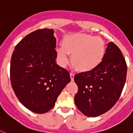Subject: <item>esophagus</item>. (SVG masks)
I'll list each match as a JSON object with an SVG mask.
<instances>
[{
    "label": "esophagus",
    "mask_w": 133,
    "mask_h": 133,
    "mask_svg": "<svg viewBox=\"0 0 133 133\" xmlns=\"http://www.w3.org/2000/svg\"><path fill=\"white\" fill-rule=\"evenodd\" d=\"M70 78H71V80L73 81L74 78V74L71 72V73H70Z\"/></svg>",
    "instance_id": "34e87169"
}]
</instances>
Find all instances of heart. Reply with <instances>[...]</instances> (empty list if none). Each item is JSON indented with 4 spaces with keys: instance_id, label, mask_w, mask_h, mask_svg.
<instances>
[{
    "instance_id": "heart-1",
    "label": "heart",
    "mask_w": 133,
    "mask_h": 133,
    "mask_svg": "<svg viewBox=\"0 0 133 133\" xmlns=\"http://www.w3.org/2000/svg\"><path fill=\"white\" fill-rule=\"evenodd\" d=\"M105 52V42L101 37L76 33L63 39V47L57 49V57L61 65L65 67L71 54L74 65L79 71H88L100 65Z\"/></svg>"
}]
</instances>
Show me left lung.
<instances>
[{"instance_id":"1","label":"left lung","mask_w":133,"mask_h":133,"mask_svg":"<svg viewBox=\"0 0 133 133\" xmlns=\"http://www.w3.org/2000/svg\"><path fill=\"white\" fill-rule=\"evenodd\" d=\"M127 65L121 51L110 42L100 65L76 74L78 87L74 102L79 111L96 117L111 109L119 99L127 78Z\"/></svg>"}]
</instances>
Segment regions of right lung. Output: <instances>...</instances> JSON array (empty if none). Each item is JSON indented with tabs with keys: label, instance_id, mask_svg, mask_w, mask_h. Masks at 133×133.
<instances>
[{
	"label": "right lung",
	"instance_id": "add662e5",
	"mask_svg": "<svg viewBox=\"0 0 133 133\" xmlns=\"http://www.w3.org/2000/svg\"><path fill=\"white\" fill-rule=\"evenodd\" d=\"M54 30L43 29L29 33L15 47L11 61V86L17 98L31 111L48 112L70 82V73L55 62Z\"/></svg>",
	"mask_w": 133,
	"mask_h": 133
}]
</instances>
